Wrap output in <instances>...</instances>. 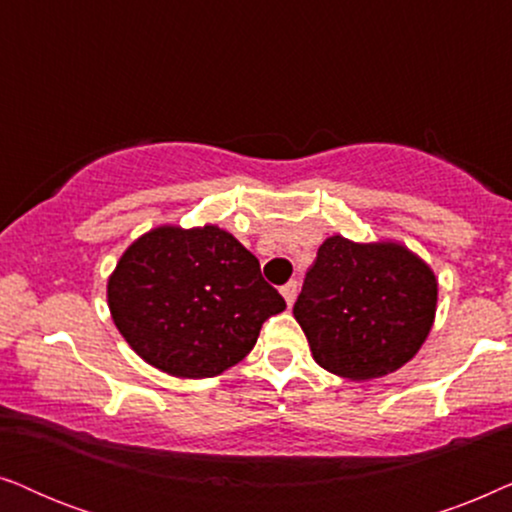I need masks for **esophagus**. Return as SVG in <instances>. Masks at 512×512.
I'll return each instance as SVG.
<instances>
[{
    "mask_svg": "<svg viewBox=\"0 0 512 512\" xmlns=\"http://www.w3.org/2000/svg\"><path fill=\"white\" fill-rule=\"evenodd\" d=\"M282 296L286 300V305H293V300H296V296H298V282H296V279H291V282H286L282 286Z\"/></svg>",
    "mask_w": 512,
    "mask_h": 512,
    "instance_id": "obj_1",
    "label": "esophagus"
}]
</instances>
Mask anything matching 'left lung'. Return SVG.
Here are the masks:
<instances>
[{"label":"left lung","mask_w":512,"mask_h":512,"mask_svg":"<svg viewBox=\"0 0 512 512\" xmlns=\"http://www.w3.org/2000/svg\"><path fill=\"white\" fill-rule=\"evenodd\" d=\"M429 265L394 242L321 244L293 305L314 361L349 380L394 373L422 347L436 317Z\"/></svg>","instance_id":"left-lung-1"}]
</instances>
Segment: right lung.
Returning <instances> with one entry per match:
<instances>
[{"label": "right lung", "instance_id": "add662e5", "mask_svg": "<svg viewBox=\"0 0 512 512\" xmlns=\"http://www.w3.org/2000/svg\"><path fill=\"white\" fill-rule=\"evenodd\" d=\"M128 345L174 377H214L254 349L286 307L258 258L216 226H163L132 244L107 286Z\"/></svg>", "mask_w": 512, "mask_h": 512}]
</instances>
